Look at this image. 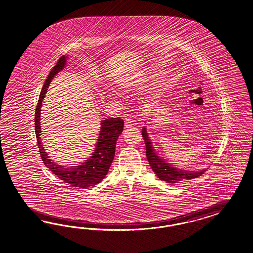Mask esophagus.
<instances>
[{"label": "esophagus", "mask_w": 253, "mask_h": 253, "mask_svg": "<svg viewBox=\"0 0 253 253\" xmlns=\"http://www.w3.org/2000/svg\"><path fill=\"white\" fill-rule=\"evenodd\" d=\"M132 125V119L131 118H126L125 119V128H130Z\"/></svg>", "instance_id": "34e87169"}]
</instances>
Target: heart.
Listing matches in <instances>:
<instances>
[{"label":"heart","mask_w":253,"mask_h":253,"mask_svg":"<svg viewBox=\"0 0 253 253\" xmlns=\"http://www.w3.org/2000/svg\"><path fill=\"white\" fill-rule=\"evenodd\" d=\"M130 86H131V83L129 81H122L119 83V89L122 92H128L130 89Z\"/></svg>","instance_id":"1"}]
</instances>
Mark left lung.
I'll use <instances>...</instances> for the list:
<instances>
[{
    "instance_id": "obj_1",
    "label": "left lung",
    "mask_w": 253,
    "mask_h": 253,
    "mask_svg": "<svg viewBox=\"0 0 253 253\" xmlns=\"http://www.w3.org/2000/svg\"><path fill=\"white\" fill-rule=\"evenodd\" d=\"M142 135L146 147V157L149 165L158 178L166 181L169 184H175L181 181L196 178L203 174L207 168L201 170H184L178 167H174L172 164L167 163L164 157H161L154 149L151 137L149 136L147 127L144 126L142 129Z\"/></svg>"
}]
</instances>
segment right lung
Returning a JSON list of instances; mask_svg holds the SVG:
<instances>
[{
	"instance_id": "1",
	"label": "right lung",
	"mask_w": 253,
	"mask_h": 253,
	"mask_svg": "<svg viewBox=\"0 0 253 253\" xmlns=\"http://www.w3.org/2000/svg\"><path fill=\"white\" fill-rule=\"evenodd\" d=\"M68 57V56H63L58 59L56 66L50 71L49 75L42 87L36 110V135L39 152L44 166L49 168L51 172L56 174L57 177L63 180L65 183L73 185L74 187L85 188L87 186L98 185L102 181V179L105 178L111 167V163L114 159L116 142L119 136L123 132L124 122L121 118H104L100 122L99 137L97 139L95 149L93 150L94 152L86 160L80 164L79 166H62L50 159V156H48L43 148L41 139V108L51 81L55 76L58 74L67 66Z\"/></svg>"
}]
</instances>
